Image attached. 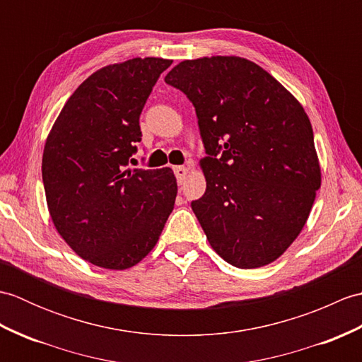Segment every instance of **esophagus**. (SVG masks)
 Returning <instances> with one entry per match:
<instances>
[{
  "instance_id": "obj_1",
  "label": "esophagus",
  "mask_w": 362,
  "mask_h": 362,
  "mask_svg": "<svg viewBox=\"0 0 362 362\" xmlns=\"http://www.w3.org/2000/svg\"><path fill=\"white\" fill-rule=\"evenodd\" d=\"M187 173H188V168L187 166H174V174H175L177 182H179V183H182L183 180H185Z\"/></svg>"
}]
</instances>
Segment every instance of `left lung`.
<instances>
[{
    "mask_svg": "<svg viewBox=\"0 0 362 362\" xmlns=\"http://www.w3.org/2000/svg\"><path fill=\"white\" fill-rule=\"evenodd\" d=\"M165 82L196 109L206 189L191 209L206 240L235 267L272 263L302 232L320 188L308 115L243 57L183 60Z\"/></svg>",
    "mask_w": 362,
    "mask_h": 362,
    "instance_id": "obj_1",
    "label": "left lung"
}]
</instances>
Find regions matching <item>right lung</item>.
<instances>
[{
	"instance_id": "add662e5",
	"label": "right lung",
	"mask_w": 362,
	"mask_h": 362,
	"mask_svg": "<svg viewBox=\"0 0 362 362\" xmlns=\"http://www.w3.org/2000/svg\"><path fill=\"white\" fill-rule=\"evenodd\" d=\"M173 60L104 66L68 99L46 138L42 177L51 219L88 263L122 271L157 244L174 209L171 168L129 169L141 141L140 115Z\"/></svg>"
}]
</instances>
